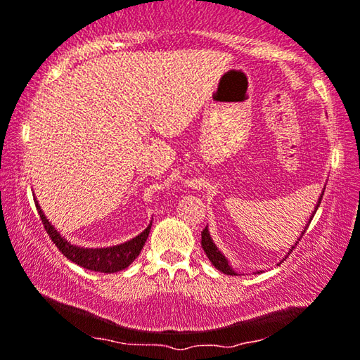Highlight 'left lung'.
Instances as JSON below:
<instances>
[{"instance_id":"obj_1","label":"left lung","mask_w":360,"mask_h":360,"mask_svg":"<svg viewBox=\"0 0 360 360\" xmlns=\"http://www.w3.org/2000/svg\"><path fill=\"white\" fill-rule=\"evenodd\" d=\"M324 188H326V185H324ZM323 195H324V190L321 191V195H319V198H318V203H316V206H314V211L311 213V216H309V219H308V223H307V226H304L303 228V231H302V234H300V238H298V240L303 238V234H304V231L308 229V226H309V223H311V219H313V216H314V213H316V210L319 208V203H321V200H323ZM298 240H295V244L292 245V249L288 250V254L292 252V250L295 249V245L298 244ZM201 248H203V250H205V254L208 255V259H210V262L214 265L216 269L219 270V272H223V274H226V275H239L238 272H236V270L233 269V265L229 264V260L224 257L223 255V252H221V250L218 249V245H216L214 243H213V239H211V236H210V231H208V226H206V228L203 229V233H201ZM288 254L285 255V259L288 257ZM257 274H260V272H257Z\"/></svg>"}]
</instances>
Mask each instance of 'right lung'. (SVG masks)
Returning a JSON list of instances; mask_svg holds the SVG:
<instances>
[{"instance_id":"obj_1","label":"right lung","mask_w":360,"mask_h":360,"mask_svg":"<svg viewBox=\"0 0 360 360\" xmlns=\"http://www.w3.org/2000/svg\"><path fill=\"white\" fill-rule=\"evenodd\" d=\"M34 201H36V208L39 211V216H41L42 224L47 231L49 238L53 240V244L57 245L58 250H60L67 259H70L72 262H75L77 265H80V267L86 270H95V272L103 274H115L120 272V270H124L137 259V255L141 254L142 248H144L147 238H149L152 221L141 234H137L136 238L126 240V243L122 244L110 245V248H80V245L68 243L63 236H60V233L53 228L51 221L47 219V216L44 214L37 200Z\"/></svg>"}]
</instances>
